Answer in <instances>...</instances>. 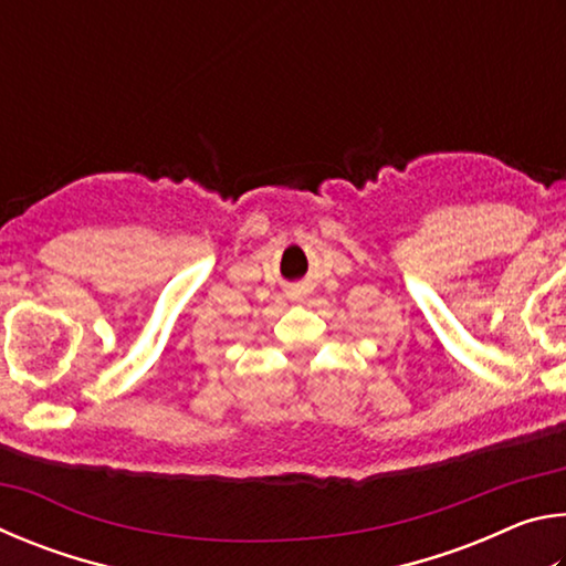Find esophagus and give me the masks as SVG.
I'll use <instances>...</instances> for the list:
<instances>
[{
	"label": "esophagus",
	"instance_id": "1",
	"mask_svg": "<svg viewBox=\"0 0 566 566\" xmlns=\"http://www.w3.org/2000/svg\"><path fill=\"white\" fill-rule=\"evenodd\" d=\"M302 290H300V284H296V290H292V294H300Z\"/></svg>",
	"mask_w": 566,
	"mask_h": 566
}]
</instances>
